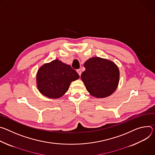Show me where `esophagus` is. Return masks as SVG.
<instances>
[{
  "mask_svg": "<svg viewBox=\"0 0 155 155\" xmlns=\"http://www.w3.org/2000/svg\"><path fill=\"white\" fill-rule=\"evenodd\" d=\"M77 73L79 74V75L81 76V70H77Z\"/></svg>",
  "mask_w": 155,
  "mask_h": 155,
  "instance_id": "34e87169",
  "label": "esophagus"
}]
</instances>
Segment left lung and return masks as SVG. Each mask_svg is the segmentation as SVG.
Masks as SVG:
<instances>
[{
  "mask_svg": "<svg viewBox=\"0 0 155 155\" xmlns=\"http://www.w3.org/2000/svg\"><path fill=\"white\" fill-rule=\"evenodd\" d=\"M84 66L85 70L81 78L91 95L105 98L115 91L119 83V71L114 63L92 57L85 61Z\"/></svg>",
  "mask_w": 155,
  "mask_h": 155,
  "instance_id": "left-lung-1",
  "label": "left lung"
}]
</instances>
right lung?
<instances>
[{
    "instance_id": "obj_1",
    "label": "right lung",
    "mask_w": 155,
    "mask_h": 155,
    "mask_svg": "<svg viewBox=\"0 0 155 155\" xmlns=\"http://www.w3.org/2000/svg\"><path fill=\"white\" fill-rule=\"evenodd\" d=\"M79 78V74L71 66L57 59L42 65L36 76L39 92L50 98L62 97L71 82Z\"/></svg>"
}]
</instances>
